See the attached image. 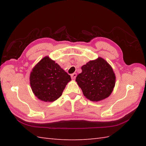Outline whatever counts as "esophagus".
I'll list each match as a JSON object with an SVG mask.
<instances>
[{
	"label": "esophagus",
	"instance_id": "esophagus-1",
	"mask_svg": "<svg viewBox=\"0 0 146 146\" xmlns=\"http://www.w3.org/2000/svg\"><path fill=\"white\" fill-rule=\"evenodd\" d=\"M71 78H72L73 80H75L76 78V73H74L73 74H71Z\"/></svg>",
	"mask_w": 146,
	"mask_h": 146
}]
</instances>
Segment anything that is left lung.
Masks as SVG:
<instances>
[{
    "label": "left lung",
    "mask_w": 146,
    "mask_h": 146,
    "mask_svg": "<svg viewBox=\"0 0 146 146\" xmlns=\"http://www.w3.org/2000/svg\"><path fill=\"white\" fill-rule=\"evenodd\" d=\"M76 82L88 100L98 102L108 97L115 84V75L112 68L100 57L90 61L82 66Z\"/></svg>",
    "instance_id": "left-lung-1"
}]
</instances>
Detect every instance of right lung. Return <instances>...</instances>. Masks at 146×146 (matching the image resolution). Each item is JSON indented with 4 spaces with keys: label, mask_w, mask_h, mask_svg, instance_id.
I'll return each mask as SVG.
<instances>
[{
    "label": "right lung",
    "mask_w": 146,
    "mask_h": 146,
    "mask_svg": "<svg viewBox=\"0 0 146 146\" xmlns=\"http://www.w3.org/2000/svg\"><path fill=\"white\" fill-rule=\"evenodd\" d=\"M29 79L36 97L42 101L51 102L61 97L71 81V76L54 61L45 56L33 68Z\"/></svg>",
    "instance_id": "right-lung-1"
}]
</instances>
